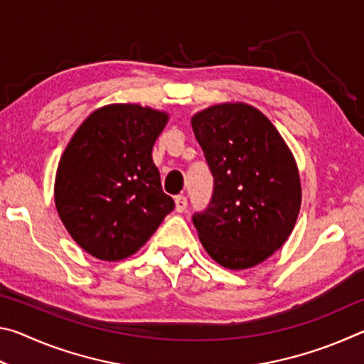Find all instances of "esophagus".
<instances>
[{
	"label": "esophagus",
	"mask_w": 364,
	"mask_h": 364,
	"mask_svg": "<svg viewBox=\"0 0 364 364\" xmlns=\"http://www.w3.org/2000/svg\"><path fill=\"white\" fill-rule=\"evenodd\" d=\"M188 207V199L184 196H176L175 197V210L178 213H183Z\"/></svg>",
	"instance_id": "34e87169"
}]
</instances>
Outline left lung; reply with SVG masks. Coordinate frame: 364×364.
Instances as JSON below:
<instances>
[{
  "label": "left lung",
  "instance_id": "left-lung-1",
  "mask_svg": "<svg viewBox=\"0 0 364 364\" xmlns=\"http://www.w3.org/2000/svg\"><path fill=\"white\" fill-rule=\"evenodd\" d=\"M213 191L193 223L207 254L221 267L244 269L267 260L297 221L300 180L284 139L260 110L220 104L193 117Z\"/></svg>",
  "mask_w": 364,
  "mask_h": 364
}]
</instances>
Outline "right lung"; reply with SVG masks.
Instances as JSON below:
<instances>
[{
  "instance_id": "right-lung-1",
  "label": "right lung",
  "mask_w": 364,
  "mask_h": 364,
  "mask_svg": "<svg viewBox=\"0 0 364 364\" xmlns=\"http://www.w3.org/2000/svg\"><path fill=\"white\" fill-rule=\"evenodd\" d=\"M167 120L149 107L112 104L73 134L59 162L54 200L73 241L90 255L107 262L133 255L175 208L151 156Z\"/></svg>"
}]
</instances>
